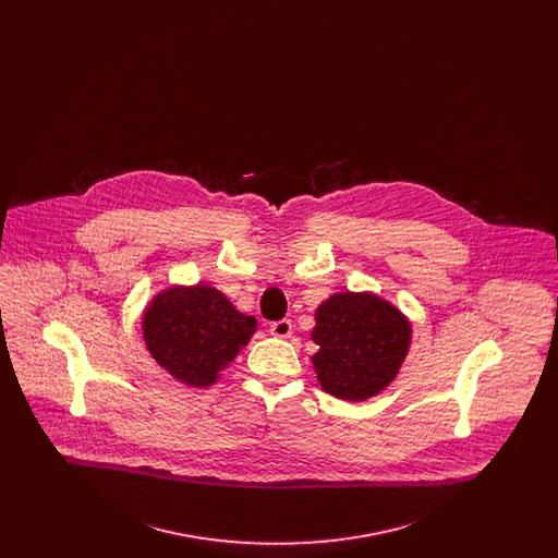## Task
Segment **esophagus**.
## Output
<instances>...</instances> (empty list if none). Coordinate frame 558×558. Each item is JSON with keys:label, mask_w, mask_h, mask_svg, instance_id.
<instances>
[{"label": "esophagus", "mask_w": 558, "mask_h": 558, "mask_svg": "<svg viewBox=\"0 0 558 558\" xmlns=\"http://www.w3.org/2000/svg\"><path fill=\"white\" fill-rule=\"evenodd\" d=\"M269 332L274 335V337H278V339H289L292 332V322L291 319H278V322H271L269 324Z\"/></svg>", "instance_id": "34e87169"}]
</instances>
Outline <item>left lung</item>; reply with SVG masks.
<instances>
[{"label": "left lung", "mask_w": 558, "mask_h": 558, "mask_svg": "<svg viewBox=\"0 0 558 558\" xmlns=\"http://www.w3.org/2000/svg\"><path fill=\"white\" fill-rule=\"evenodd\" d=\"M314 360L326 393L364 401L398 374L410 345V322L391 303L371 292H341L316 312Z\"/></svg>", "instance_id": "8db88e82"}]
</instances>
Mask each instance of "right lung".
<instances>
[{
    "label": "right lung",
    "instance_id": "obj_1",
    "mask_svg": "<svg viewBox=\"0 0 558 558\" xmlns=\"http://www.w3.org/2000/svg\"><path fill=\"white\" fill-rule=\"evenodd\" d=\"M142 326L148 351L165 371L192 387H209L248 343L257 319L236 312L223 292L196 284L160 292Z\"/></svg>",
    "mask_w": 558,
    "mask_h": 558
}]
</instances>
